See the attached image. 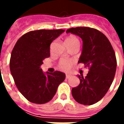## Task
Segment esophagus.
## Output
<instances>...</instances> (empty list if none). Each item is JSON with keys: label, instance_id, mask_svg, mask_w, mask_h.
<instances>
[{"label": "esophagus", "instance_id": "esophagus-1", "mask_svg": "<svg viewBox=\"0 0 124 124\" xmlns=\"http://www.w3.org/2000/svg\"><path fill=\"white\" fill-rule=\"evenodd\" d=\"M70 74H66V78H70Z\"/></svg>", "mask_w": 124, "mask_h": 124}]
</instances>
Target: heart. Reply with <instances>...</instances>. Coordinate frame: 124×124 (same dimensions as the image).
<instances>
[{"label":"heart","instance_id":"heart-1","mask_svg":"<svg viewBox=\"0 0 124 124\" xmlns=\"http://www.w3.org/2000/svg\"><path fill=\"white\" fill-rule=\"evenodd\" d=\"M78 42V39L74 35H70L67 36L66 38H65V44L67 45H70L71 44L74 43V42ZM73 64V61L72 60L69 59H66V58H62L58 62V66L60 70H68L69 68H70L72 65Z\"/></svg>","mask_w":124,"mask_h":124}]
</instances>
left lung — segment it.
Here are the masks:
<instances>
[{
    "label": "left lung",
    "instance_id": "obj_1",
    "mask_svg": "<svg viewBox=\"0 0 124 124\" xmlns=\"http://www.w3.org/2000/svg\"><path fill=\"white\" fill-rule=\"evenodd\" d=\"M67 33L80 36L83 48L78 63H83L89 72L85 78L78 75L80 83L72 89L73 98L79 104L92 105L108 91L114 78L117 61L109 40L100 31L90 27L68 29Z\"/></svg>",
    "mask_w": 124,
    "mask_h": 124
}]
</instances>
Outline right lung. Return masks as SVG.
Segmentation results:
<instances>
[{"mask_svg": "<svg viewBox=\"0 0 124 124\" xmlns=\"http://www.w3.org/2000/svg\"><path fill=\"white\" fill-rule=\"evenodd\" d=\"M64 30H38L26 33L16 42L11 53L10 69L18 90L34 104H45L56 94L65 80L63 72L45 75L40 68L43 60L50 56V46Z\"/></svg>", "mask_w": 124, "mask_h": 124, "instance_id": "1", "label": "right lung"}]
</instances>
